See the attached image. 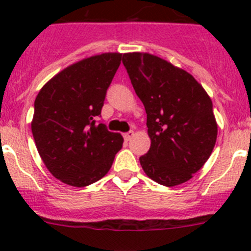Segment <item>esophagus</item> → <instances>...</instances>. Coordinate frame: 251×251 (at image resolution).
I'll return each instance as SVG.
<instances>
[{
	"label": "esophagus",
	"mask_w": 251,
	"mask_h": 251,
	"mask_svg": "<svg viewBox=\"0 0 251 251\" xmlns=\"http://www.w3.org/2000/svg\"><path fill=\"white\" fill-rule=\"evenodd\" d=\"M133 136H134V132H133V130H129V132L124 133V134H123V137H124V139H126V141H129V139H132Z\"/></svg>",
	"instance_id": "34e87169"
}]
</instances>
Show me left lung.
<instances>
[{"mask_svg": "<svg viewBox=\"0 0 251 251\" xmlns=\"http://www.w3.org/2000/svg\"><path fill=\"white\" fill-rule=\"evenodd\" d=\"M122 60L147 113L151 148L139 158L145 174L167 187L191 179L216 143L211 98L190 73L156 55L127 52Z\"/></svg>", "mask_w": 251, "mask_h": 251, "instance_id": "obj_1", "label": "left lung"}]
</instances>
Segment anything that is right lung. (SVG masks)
I'll list each match as a JSON object with an SVG mask.
<instances>
[{"mask_svg": "<svg viewBox=\"0 0 251 251\" xmlns=\"http://www.w3.org/2000/svg\"><path fill=\"white\" fill-rule=\"evenodd\" d=\"M121 52L76 61L52 76L35 99L31 130L37 152L61 182L85 187L103 178L123 145L119 133L97 124Z\"/></svg>", "mask_w": 251, "mask_h": 251, "instance_id": "right-lung-1", "label": "right lung"}]
</instances>
